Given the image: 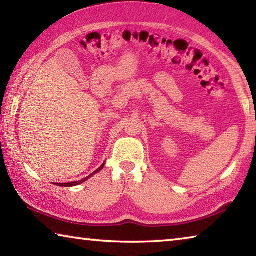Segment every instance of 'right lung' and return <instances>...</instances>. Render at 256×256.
<instances>
[{
    "instance_id": "1",
    "label": "right lung",
    "mask_w": 256,
    "mask_h": 256,
    "mask_svg": "<svg viewBox=\"0 0 256 256\" xmlns=\"http://www.w3.org/2000/svg\"><path fill=\"white\" fill-rule=\"evenodd\" d=\"M104 164H102L100 167L98 168V170H96V172H94L92 175H89L88 177H86V178H84V180H78V182H71V183H56V185H58V186H64V188H71V186H76V185H79V184H81V183H84V182L88 180V178H90V177H92V175H94L96 174V172H100L102 168H104Z\"/></svg>"
}]
</instances>
